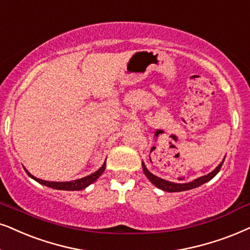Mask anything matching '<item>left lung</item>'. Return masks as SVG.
Segmentation results:
<instances>
[{"label":"left lung","instance_id":"obj_1","mask_svg":"<svg viewBox=\"0 0 250 250\" xmlns=\"http://www.w3.org/2000/svg\"><path fill=\"white\" fill-rule=\"evenodd\" d=\"M224 160H225V158H224ZM224 160H223L222 163H220V164L218 165V167H217L215 168V170L212 171V172L206 174V176H202V177L197 178V179L190 181V183H186V184L171 183V181L164 180V179H162V178H160V177H156V176H155V174L149 172L148 168L146 167L145 163H142V168H144V172H145V174H146V177H147L148 179L151 181V184H154L155 186L158 187V188H160V189L165 190V192H168V193L184 192V190H188V189L196 188V187L201 186V185L206 184L207 181L211 180L212 178L215 177L216 174L219 172L220 167H222L223 163H224Z\"/></svg>","mask_w":250,"mask_h":250}]
</instances>
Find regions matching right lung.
I'll list each match as a JSON object with an SVG mask.
<instances>
[{
	"label": "right lung",
	"mask_w": 250,
	"mask_h": 250,
	"mask_svg": "<svg viewBox=\"0 0 250 250\" xmlns=\"http://www.w3.org/2000/svg\"><path fill=\"white\" fill-rule=\"evenodd\" d=\"M104 170H105V163L103 164L102 167L99 168V170L95 171V172L89 174V176H87V177H83V178H82V179H77V180H72V181H64V183H60V181H58V183H57V181H46V180L39 179V178H35L34 176H32V174L25 168L26 173H27L28 176L32 178V179L38 181L39 184L44 185V186L50 187V188L61 189V190H82V189H85L87 186H89L90 184H93L94 181L97 179V178L101 176Z\"/></svg>",
	"instance_id": "obj_1"
}]
</instances>
